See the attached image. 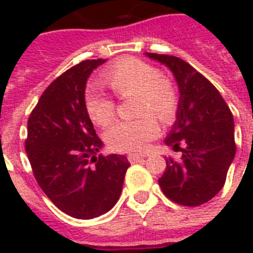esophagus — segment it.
I'll return each instance as SVG.
<instances>
[{"mask_svg": "<svg viewBox=\"0 0 253 253\" xmlns=\"http://www.w3.org/2000/svg\"><path fill=\"white\" fill-rule=\"evenodd\" d=\"M143 157L142 156H139V154H128V156H127V160H128V161H130V163H138V161H141V160H142Z\"/></svg>", "mask_w": 253, "mask_h": 253, "instance_id": "obj_1", "label": "esophagus"}]
</instances>
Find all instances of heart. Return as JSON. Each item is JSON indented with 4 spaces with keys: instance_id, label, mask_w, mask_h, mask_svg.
<instances>
[{
    "instance_id": "obj_1",
    "label": "heart",
    "mask_w": 253,
    "mask_h": 253,
    "mask_svg": "<svg viewBox=\"0 0 253 253\" xmlns=\"http://www.w3.org/2000/svg\"><path fill=\"white\" fill-rule=\"evenodd\" d=\"M103 83L121 97L135 96V121L116 122L105 131V141L112 150L139 153L159 135L160 127L151 115L163 125L175 121L180 94L176 84L163 76L159 67L139 58H123L103 73ZM85 108L97 126L110 125L116 114V101L97 89L89 88L85 93Z\"/></svg>"
}]
</instances>
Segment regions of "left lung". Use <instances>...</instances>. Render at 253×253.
Returning a JSON list of instances; mask_svg holds the SVG:
<instances>
[{"label": "left lung", "mask_w": 253, "mask_h": 253, "mask_svg": "<svg viewBox=\"0 0 253 253\" xmlns=\"http://www.w3.org/2000/svg\"><path fill=\"white\" fill-rule=\"evenodd\" d=\"M173 73L180 105L165 143L181 157L167 159L159 179L164 195L177 205L201 206L217 195L236 154L232 111L217 88L180 58L146 52Z\"/></svg>", "instance_id": "left-lung-1"}]
</instances>
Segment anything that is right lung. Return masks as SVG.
<instances>
[{
    "label": "right lung",
    "mask_w": 253,
    "mask_h": 253,
    "mask_svg": "<svg viewBox=\"0 0 253 253\" xmlns=\"http://www.w3.org/2000/svg\"><path fill=\"white\" fill-rule=\"evenodd\" d=\"M104 59H86L55 78L28 118L25 152L38 184L70 217L90 219L119 199L130 163L96 156L103 142L85 108L86 80Z\"/></svg>",
    "instance_id": "1"
}]
</instances>
